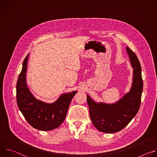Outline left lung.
<instances>
[{
	"label": "left lung",
	"instance_id": "8db88e82",
	"mask_svg": "<svg viewBox=\"0 0 157 157\" xmlns=\"http://www.w3.org/2000/svg\"><path fill=\"white\" fill-rule=\"evenodd\" d=\"M133 77L132 89L122 98L113 105L95 103L87 95V103L92 124L98 130L113 133L125 128L136 115L140 107L143 91L141 65L136 54L127 47Z\"/></svg>",
	"mask_w": 157,
	"mask_h": 157
}]
</instances>
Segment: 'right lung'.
<instances>
[{
    "instance_id": "right-lung-1",
    "label": "right lung",
    "mask_w": 157,
    "mask_h": 157,
    "mask_svg": "<svg viewBox=\"0 0 157 157\" xmlns=\"http://www.w3.org/2000/svg\"><path fill=\"white\" fill-rule=\"evenodd\" d=\"M28 57L29 54L23 62L22 71L17 82V105L27 122L33 128L42 131L54 130L63 123L70 103L77 92L63 94L50 104L37 100L29 91L25 82Z\"/></svg>"
}]
</instances>
